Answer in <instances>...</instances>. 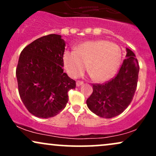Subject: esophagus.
<instances>
[{
	"instance_id": "obj_1",
	"label": "esophagus",
	"mask_w": 156,
	"mask_h": 156,
	"mask_svg": "<svg viewBox=\"0 0 156 156\" xmlns=\"http://www.w3.org/2000/svg\"><path fill=\"white\" fill-rule=\"evenodd\" d=\"M83 83V82L82 80H77L76 81V86L77 87H79V86L82 85Z\"/></svg>"
}]
</instances>
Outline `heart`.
<instances>
[{"label":"heart","instance_id":"b5f03b06","mask_svg":"<svg viewBox=\"0 0 156 156\" xmlns=\"http://www.w3.org/2000/svg\"><path fill=\"white\" fill-rule=\"evenodd\" d=\"M122 59V51L117 44L107 40H94L79 44L76 51L64 52L63 61L69 76L76 78L88 65L92 79L103 82L114 76Z\"/></svg>","mask_w":156,"mask_h":156}]
</instances>
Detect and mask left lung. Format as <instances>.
I'll use <instances>...</instances> for the list:
<instances>
[{
    "label": "left lung",
    "mask_w": 156,
    "mask_h": 156,
    "mask_svg": "<svg viewBox=\"0 0 156 156\" xmlns=\"http://www.w3.org/2000/svg\"><path fill=\"white\" fill-rule=\"evenodd\" d=\"M127 58L117 74L103 83H92L93 92L87 100L88 108L101 117L119 115L131 103L137 87L139 66L135 54L127 48Z\"/></svg>",
    "instance_id": "1"
}]
</instances>
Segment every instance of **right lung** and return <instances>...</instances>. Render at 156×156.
<instances>
[{"label": "right lung", "mask_w": 156, "mask_h": 156, "mask_svg": "<svg viewBox=\"0 0 156 156\" xmlns=\"http://www.w3.org/2000/svg\"><path fill=\"white\" fill-rule=\"evenodd\" d=\"M65 42L58 34L40 37L20 55L16 69L19 94L27 110L40 118L55 117L65 108L76 80L64 73Z\"/></svg>", "instance_id": "1"}]
</instances>
